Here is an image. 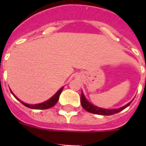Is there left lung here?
I'll use <instances>...</instances> for the list:
<instances>
[{"instance_id":"left-lung-1","label":"left lung","mask_w":146,"mask_h":146,"mask_svg":"<svg viewBox=\"0 0 146 146\" xmlns=\"http://www.w3.org/2000/svg\"><path fill=\"white\" fill-rule=\"evenodd\" d=\"M133 102L132 100L131 102H129V103H127L126 105L121 107L120 108L117 109H106V108H99L98 106H95L94 104H92V103L88 101L86 99V98L85 97L84 94L82 92V94H81V100H80V103L82 104V108L87 111L88 112H90V113H96V114H100V115H112V114H114V113H117L120 111H123V109H125L126 108L129 106V104H131V102Z\"/></svg>"}]
</instances>
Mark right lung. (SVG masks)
Instances as JSON below:
<instances>
[{
    "label": "right lung",
    "instance_id": "right-lung-1",
    "mask_svg": "<svg viewBox=\"0 0 146 146\" xmlns=\"http://www.w3.org/2000/svg\"><path fill=\"white\" fill-rule=\"evenodd\" d=\"M63 89H64V87H62V88H60V89L58 90V91L56 92V93L54 95V96H52V97L50 98H49L48 100H47V101H45V102H42V103H40V104H26V103H25V102H22L21 100H19L18 98L17 97V96H15L14 94L13 93V92L10 90V92H11V93L13 95V96H14L16 98H17V100H19V102H21L22 104H24L25 106L27 107V108H31V109H36V110H44V109H48V108H51V107L54 106L55 104L57 103V101H58V99H59V96H60V94L61 93L62 90H63Z\"/></svg>",
    "mask_w": 146,
    "mask_h": 146
}]
</instances>
